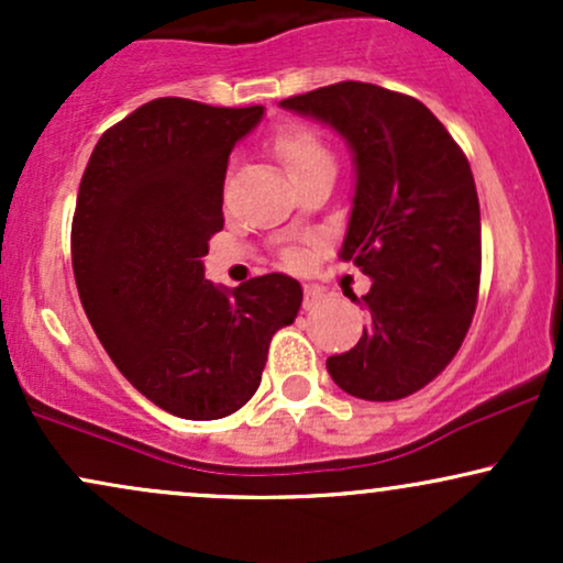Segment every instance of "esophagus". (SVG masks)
I'll return each instance as SVG.
<instances>
[{
  "label": "esophagus",
  "instance_id": "obj_1",
  "mask_svg": "<svg viewBox=\"0 0 563 563\" xmlns=\"http://www.w3.org/2000/svg\"><path fill=\"white\" fill-rule=\"evenodd\" d=\"M322 301V290L307 286L303 288V309H314Z\"/></svg>",
  "mask_w": 563,
  "mask_h": 563
}]
</instances>
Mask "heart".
<instances>
[{
  "mask_svg": "<svg viewBox=\"0 0 563 563\" xmlns=\"http://www.w3.org/2000/svg\"><path fill=\"white\" fill-rule=\"evenodd\" d=\"M275 151L286 164L288 174H299L309 166L320 164V161H331V153L325 151V145L314 137L307 129H286L275 142ZM290 262H299V254H290Z\"/></svg>",
  "mask_w": 563,
  "mask_h": 563,
  "instance_id": "1",
  "label": "heart"
}]
</instances>
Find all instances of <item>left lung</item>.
Returning <instances> with one entry per match:
<instances>
[{"label": "left lung", "mask_w": 563, "mask_h": 563, "mask_svg": "<svg viewBox=\"0 0 563 563\" xmlns=\"http://www.w3.org/2000/svg\"><path fill=\"white\" fill-rule=\"evenodd\" d=\"M280 108L331 126L352 153L339 260L371 277L354 299L371 322L328 373L357 399H402L448 367L474 318L482 219L468 161L423 102L376 84H331Z\"/></svg>", "instance_id": "8db88e82"}]
</instances>
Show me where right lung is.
<instances>
[{
    "label": "right lung",
    "instance_id": "obj_1",
    "mask_svg": "<svg viewBox=\"0 0 563 563\" xmlns=\"http://www.w3.org/2000/svg\"><path fill=\"white\" fill-rule=\"evenodd\" d=\"M262 119V106L145 102L102 134L76 198L70 254L84 312L129 384L187 421L241 410L275 331L301 307L288 275L238 288L203 277L224 224L230 153Z\"/></svg>",
    "mask_w": 563,
    "mask_h": 563
}]
</instances>
